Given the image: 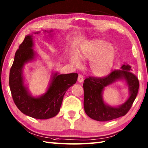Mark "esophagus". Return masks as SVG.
Here are the masks:
<instances>
[{"mask_svg": "<svg viewBox=\"0 0 148 148\" xmlns=\"http://www.w3.org/2000/svg\"><path fill=\"white\" fill-rule=\"evenodd\" d=\"M83 80H84L83 76L81 74H79V76H78V82H79V83H83Z\"/></svg>", "mask_w": 148, "mask_h": 148, "instance_id": "obj_1", "label": "esophagus"}]
</instances>
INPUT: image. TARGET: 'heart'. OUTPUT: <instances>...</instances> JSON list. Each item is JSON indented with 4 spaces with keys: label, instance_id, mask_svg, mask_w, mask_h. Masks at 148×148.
I'll list each match as a JSON object with an SVG mask.
<instances>
[{
    "label": "heart",
    "instance_id": "heart-1",
    "mask_svg": "<svg viewBox=\"0 0 148 148\" xmlns=\"http://www.w3.org/2000/svg\"><path fill=\"white\" fill-rule=\"evenodd\" d=\"M116 49L104 40L95 39L83 43L78 50L77 55L71 53L70 61L75 67H79L81 61H90L89 70L93 76L103 77L112 68L116 57Z\"/></svg>",
    "mask_w": 148,
    "mask_h": 148
}]
</instances>
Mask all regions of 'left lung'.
Returning a JSON list of instances; mask_svg holds the SVG:
<instances>
[{
	"label": "left lung",
	"instance_id": "left-lung-1",
	"mask_svg": "<svg viewBox=\"0 0 148 148\" xmlns=\"http://www.w3.org/2000/svg\"><path fill=\"white\" fill-rule=\"evenodd\" d=\"M132 71L130 65L123 64L119 70L112 71L104 77H89L85 79L83 83L84 108L90 118L99 121H107L127 114L136 98L139 87L138 78ZM118 80H124L126 83L130 97L120 106H109L103 100V90Z\"/></svg>",
	"mask_w": 148,
	"mask_h": 148
}]
</instances>
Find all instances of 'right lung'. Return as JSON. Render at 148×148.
Returning <instances> with one entry per match:
<instances>
[{
  "label": "right lung",
  "mask_w": 148,
  "mask_h": 148,
  "mask_svg": "<svg viewBox=\"0 0 148 148\" xmlns=\"http://www.w3.org/2000/svg\"><path fill=\"white\" fill-rule=\"evenodd\" d=\"M51 32L53 30L47 32ZM34 47L33 34H29L15 53L9 73V87L14 102L21 112L36 119H49L59 112L66 91L76 83L78 74L52 73L46 92L40 96L33 97L24 84L23 68L27 63L36 59L37 53L34 51Z\"/></svg>",
  "instance_id": "obj_1"
}]
</instances>
